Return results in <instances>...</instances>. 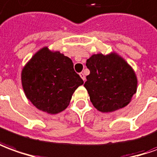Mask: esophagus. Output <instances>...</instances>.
Here are the masks:
<instances>
[{
    "label": "esophagus",
    "instance_id": "esophagus-1",
    "mask_svg": "<svg viewBox=\"0 0 157 157\" xmlns=\"http://www.w3.org/2000/svg\"><path fill=\"white\" fill-rule=\"evenodd\" d=\"M79 76L81 77V78H82L83 80L85 81V73H84V72H80V73H79Z\"/></svg>",
    "mask_w": 157,
    "mask_h": 157
}]
</instances>
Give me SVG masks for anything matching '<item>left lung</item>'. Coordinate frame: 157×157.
Masks as SVG:
<instances>
[{
    "label": "left lung",
    "instance_id": "1",
    "mask_svg": "<svg viewBox=\"0 0 157 157\" xmlns=\"http://www.w3.org/2000/svg\"><path fill=\"white\" fill-rule=\"evenodd\" d=\"M86 67L90 74L84 86L97 110L109 113L129 104L137 91L138 78L121 56L114 52L92 55L86 60Z\"/></svg>",
    "mask_w": 157,
    "mask_h": 157
}]
</instances>
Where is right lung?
Listing matches in <instances>:
<instances>
[{"label": "right lung", "instance_id": "right-lung-1", "mask_svg": "<svg viewBox=\"0 0 157 157\" xmlns=\"http://www.w3.org/2000/svg\"><path fill=\"white\" fill-rule=\"evenodd\" d=\"M21 83L27 99L49 114L65 110L84 81L70 58L48 47L39 49L23 67Z\"/></svg>", "mask_w": 157, "mask_h": 157}]
</instances>
